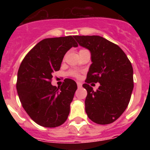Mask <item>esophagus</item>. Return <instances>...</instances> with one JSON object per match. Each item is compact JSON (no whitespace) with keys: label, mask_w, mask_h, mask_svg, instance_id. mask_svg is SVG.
Wrapping results in <instances>:
<instances>
[{"label":"esophagus","mask_w":150,"mask_h":150,"mask_svg":"<svg viewBox=\"0 0 150 150\" xmlns=\"http://www.w3.org/2000/svg\"><path fill=\"white\" fill-rule=\"evenodd\" d=\"M77 83V86H78V88H81V87H82V83H80V82H77V83Z\"/></svg>","instance_id":"34e87169"}]
</instances>
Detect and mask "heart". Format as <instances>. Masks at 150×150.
I'll list each match as a JSON object with an SVG mask.
<instances>
[{"label":"heart","instance_id":"1","mask_svg":"<svg viewBox=\"0 0 150 150\" xmlns=\"http://www.w3.org/2000/svg\"><path fill=\"white\" fill-rule=\"evenodd\" d=\"M69 74H70V75H71V76H75V77H78V76H79V74H78L76 71H71V72L69 73Z\"/></svg>","mask_w":150,"mask_h":150}]
</instances>
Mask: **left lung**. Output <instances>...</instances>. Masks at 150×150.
<instances>
[{
    "mask_svg": "<svg viewBox=\"0 0 150 150\" xmlns=\"http://www.w3.org/2000/svg\"><path fill=\"white\" fill-rule=\"evenodd\" d=\"M91 52V64L83 88L87 90L85 109L97 124H110L123 113L134 88L133 67L120 46L100 36H74ZM99 82L94 91L89 84Z\"/></svg>",
    "mask_w": 150,
    "mask_h": 150,
    "instance_id": "obj_1",
    "label": "left lung"
}]
</instances>
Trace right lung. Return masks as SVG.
Wrapping results in <instances>:
<instances>
[{
  "label": "right lung",
  "mask_w": 150,
  "mask_h": 150,
  "mask_svg": "<svg viewBox=\"0 0 150 150\" xmlns=\"http://www.w3.org/2000/svg\"><path fill=\"white\" fill-rule=\"evenodd\" d=\"M73 46L78 44L72 36L46 38L30 50L18 68V98L31 120L41 126L58 127L68 117L77 85L65 79L57 88L51 80L52 73L60 70L64 56Z\"/></svg>",
  "instance_id": "add662e5"
}]
</instances>
